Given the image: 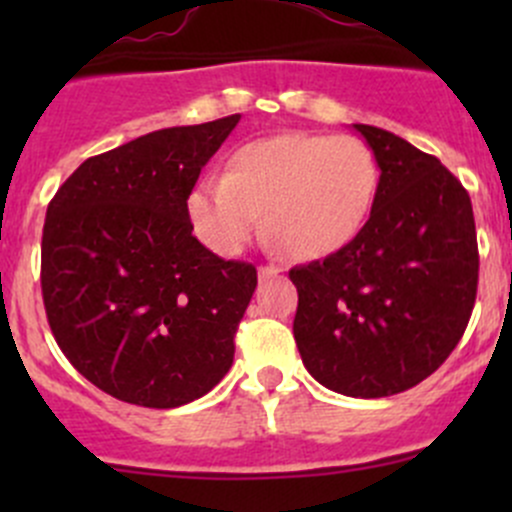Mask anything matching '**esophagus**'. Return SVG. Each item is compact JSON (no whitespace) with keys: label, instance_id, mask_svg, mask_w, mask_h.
<instances>
[{"label":"esophagus","instance_id":"obj_1","mask_svg":"<svg viewBox=\"0 0 512 512\" xmlns=\"http://www.w3.org/2000/svg\"><path fill=\"white\" fill-rule=\"evenodd\" d=\"M277 267H272V265H262L260 267V280H267V277H275L277 275Z\"/></svg>","mask_w":512,"mask_h":512}]
</instances>
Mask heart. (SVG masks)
Returning <instances> with one entry per match:
<instances>
[{
	"label": "heart",
	"mask_w": 512,
	"mask_h": 512,
	"mask_svg": "<svg viewBox=\"0 0 512 512\" xmlns=\"http://www.w3.org/2000/svg\"><path fill=\"white\" fill-rule=\"evenodd\" d=\"M379 168L354 136L280 133L237 148L223 178H205L185 200L193 232L235 255L265 230L297 260H319L354 240L374 205Z\"/></svg>",
	"instance_id": "obj_1"
}]
</instances>
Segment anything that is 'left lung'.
<instances>
[{"label": "left lung", "mask_w": 512, "mask_h": 512, "mask_svg": "<svg viewBox=\"0 0 512 512\" xmlns=\"http://www.w3.org/2000/svg\"><path fill=\"white\" fill-rule=\"evenodd\" d=\"M379 165L374 205L347 247L292 267L294 342L309 374L354 399L401 394L461 342L478 289L471 198L441 160L354 123Z\"/></svg>", "instance_id": "8db88e82"}]
</instances>
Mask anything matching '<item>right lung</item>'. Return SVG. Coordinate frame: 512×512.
Segmentation results:
<instances>
[{
    "label": "right lung",
    "instance_id": "obj_1",
    "mask_svg": "<svg viewBox=\"0 0 512 512\" xmlns=\"http://www.w3.org/2000/svg\"><path fill=\"white\" fill-rule=\"evenodd\" d=\"M237 121L163 128L84 160L49 203L46 319L74 369L113 399L175 409L230 371L257 270L198 242L185 200Z\"/></svg>",
    "mask_w": 512,
    "mask_h": 512
}]
</instances>
